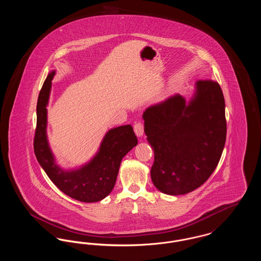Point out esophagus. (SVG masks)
<instances>
[{
  "instance_id": "esophagus-1",
  "label": "esophagus",
  "mask_w": 261,
  "mask_h": 261,
  "mask_svg": "<svg viewBox=\"0 0 261 261\" xmlns=\"http://www.w3.org/2000/svg\"><path fill=\"white\" fill-rule=\"evenodd\" d=\"M134 131H135L137 136H143V134H144V124L142 122H137L136 124L134 125Z\"/></svg>"
}]
</instances>
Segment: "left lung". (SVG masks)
<instances>
[{
	"label": "left lung",
	"instance_id": "8db88e82",
	"mask_svg": "<svg viewBox=\"0 0 261 261\" xmlns=\"http://www.w3.org/2000/svg\"><path fill=\"white\" fill-rule=\"evenodd\" d=\"M187 105L175 95L148 108L145 133L154 152L153 185L167 195H184L201 186L220 161L227 123L220 85L199 80Z\"/></svg>",
	"mask_w": 261,
	"mask_h": 261
}]
</instances>
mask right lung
I'll use <instances>...</instances> for the list:
<instances>
[{
	"instance_id": "add662e5",
	"label": "right lung",
	"mask_w": 261,
	"mask_h": 261,
	"mask_svg": "<svg viewBox=\"0 0 261 261\" xmlns=\"http://www.w3.org/2000/svg\"><path fill=\"white\" fill-rule=\"evenodd\" d=\"M55 71H51L47 76L38 97L37 125L34 136L36 159L50 181L62 193L83 202L99 201L112 192L121 160L138 144L136 135L131 125L113 128L107 133L98 153L91 162L77 170H62L55 163L46 134V107Z\"/></svg>"
}]
</instances>
